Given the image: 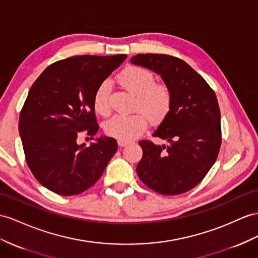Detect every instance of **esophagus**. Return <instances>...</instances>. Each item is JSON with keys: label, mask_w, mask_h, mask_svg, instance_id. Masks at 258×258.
<instances>
[{"label": "esophagus", "mask_w": 258, "mask_h": 258, "mask_svg": "<svg viewBox=\"0 0 258 258\" xmlns=\"http://www.w3.org/2000/svg\"><path fill=\"white\" fill-rule=\"evenodd\" d=\"M131 142H128V141H124V140H118L117 141V145L120 147H125V146H127V145L130 144Z\"/></svg>", "instance_id": "esophagus-1"}]
</instances>
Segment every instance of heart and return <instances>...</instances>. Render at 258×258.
<instances>
[{"mask_svg": "<svg viewBox=\"0 0 258 258\" xmlns=\"http://www.w3.org/2000/svg\"><path fill=\"white\" fill-rule=\"evenodd\" d=\"M117 82L124 89L135 95L134 108L143 113L115 114L104 124V131L109 136L118 140L130 141L141 135L146 128L148 120L153 123L162 121L169 113L172 95L164 84L155 83V76L150 71L141 66H128L117 75ZM111 86L102 83L94 96V108L98 114L108 115L110 105Z\"/></svg>", "mask_w": 258, "mask_h": 258, "instance_id": "1", "label": "heart"}]
</instances>
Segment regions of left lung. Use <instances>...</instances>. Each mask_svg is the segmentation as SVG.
I'll return each instance as SVG.
<instances>
[{"mask_svg":"<svg viewBox=\"0 0 258 258\" xmlns=\"http://www.w3.org/2000/svg\"><path fill=\"white\" fill-rule=\"evenodd\" d=\"M131 62L160 75L172 95L169 113L154 133L168 144L138 143L143 148L138 177L159 194L185 193L204 179L219 154L221 125L216 94L179 57L137 54Z\"/></svg>","mask_w":258,"mask_h":258,"instance_id":"1","label":"left lung"}]
</instances>
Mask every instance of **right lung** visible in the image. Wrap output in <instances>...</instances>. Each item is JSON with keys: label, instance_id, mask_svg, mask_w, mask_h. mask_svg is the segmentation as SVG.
Masks as SVG:
<instances>
[{"label": "right lung", "instance_id": "1", "mask_svg": "<svg viewBox=\"0 0 258 258\" xmlns=\"http://www.w3.org/2000/svg\"><path fill=\"white\" fill-rule=\"evenodd\" d=\"M126 57L72 56L48 66L31 86L19 115V135L32 174L52 192L83 193L115 154L114 138L100 136L86 147L77 137L84 131L97 134L95 92Z\"/></svg>", "mask_w": 258, "mask_h": 258}]
</instances>
